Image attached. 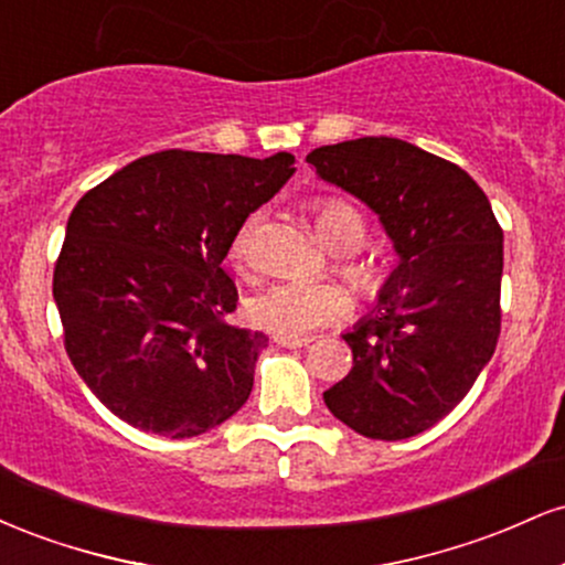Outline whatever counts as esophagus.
<instances>
[{
	"mask_svg": "<svg viewBox=\"0 0 565 565\" xmlns=\"http://www.w3.org/2000/svg\"><path fill=\"white\" fill-rule=\"evenodd\" d=\"M274 342L281 348H305V345H310V337H278L276 334Z\"/></svg>",
	"mask_w": 565,
	"mask_h": 565,
	"instance_id": "34e87169",
	"label": "esophagus"
}]
</instances>
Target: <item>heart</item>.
<instances>
[{"mask_svg":"<svg viewBox=\"0 0 565 565\" xmlns=\"http://www.w3.org/2000/svg\"><path fill=\"white\" fill-rule=\"evenodd\" d=\"M316 231L332 246L340 274L361 291L377 289L380 274L372 263L355 255L366 236V220L345 199L321 196L310 201ZM257 228V215H252L231 242V257L236 265L249 263L252 233ZM246 313L255 327L278 337H305L329 323L342 321L350 313V295L334 281H276L252 297Z\"/></svg>","mask_w":565,"mask_h":565,"instance_id":"b5f03b06","label":"heart"}]
</instances>
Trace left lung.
Wrapping results in <instances>:
<instances>
[{"mask_svg": "<svg viewBox=\"0 0 565 565\" xmlns=\"http://www.w3.org/2000/svg\"><path fill=\"white\" fill-rule=\"evenodd\" d=\"M305 161L377 212L398 255L377 308L342 334L353 369L323 404L366 438H412L444 419L494 355L502 228L462 167L406 140H345Z\"/></svg>", "mask_w": 565, "mask_h": 565, "instance_id": "1", "label": "left lung"}]
</instances>
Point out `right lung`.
I'll return each mask as SVG.
<instances>
[{
    "label": "right lung",
    "instance_id": "right-lung-1",
    "mask_svg": "<svg viewBox=\"0 0 565 565\" xmlns=\"http://www.w3.org/2000/svg\"><path fill=\"white\" fill-rule=\"evenodd\" d=\"M291 164L284 151H161L76 201L53 276L63 342L127 425L193 438L246 404L268 337L228 323L238 291L223 260Z\"/></svg>",
    "mask_w": 565,
    "mask_h": 565
}]
</instances>
